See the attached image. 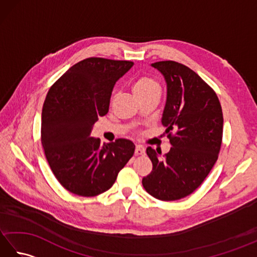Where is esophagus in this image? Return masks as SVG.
<instances>
[{"label":"esophagus","mask_w":257,"mask_h":257,"mask_svg":"<svg viewBox=\"0 0 257 257\" xmlns=\"http://www.w3.org/2000/svg\"><path fill=\"white\" fill-rule=\"evenodd\" d=\"M145 152H146L145 147L140 146V145L136 146V150H135V154H136V155H137V156H141V155H145Z\"/></svg>","instance_id":"34e87169"}]
</instances>
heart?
I'll list each match as a JSON object with an SVG mask.
<instances>
[{
	"label": "heart",
	"mask_w": 257,
	"mask_h": 257,
	"mask_svg": "<svg viewBox=\"0 0 257 257\" xmlns=\"http://www.w3.org/2000/svg\"><path fill=\"white\" fill-rule=\"evenodd\" d=\"M133 89L135 95L137 97H140L146 94H149L151 91L159 90L160 87L159 84H158L154 78L147 77V76H141V77L135 80Z\"/></svg>",
	"instance_id": "heart-1"
}]
</instances>
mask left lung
<instances>
[{
    "instance_id": "1",
    "label": "left lung",
    "mask_w": 257,
    "mask_h": 257,
    "mask_svg": "<svg viewBox=\"0 0 257 257\" xmlns=\"http://www.w3.org/2000/svg\"><path fill=\"white\" fill-rule=\"evenodd\" d=\"M151 66L167 83L161 122L172 147L163 157L161 150L147 148L152 171L143 179V185L158 200L176 201L194 192L217 160L223 135L222 108L215 91L192 69L173 61Z\"/></svg>"
}]
</instances>
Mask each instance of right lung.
Returning <instances> with one entry per match:
<instances>
[{
    "label": "right lung",
    "instance_id": "add662e5",
    "mask_svg": "<svg viewBox=\"0 0 257 257\" xmlns=\"http://www.w3.org/2000/svg\"><path fill=\"white\" fill-rule=\"evenodd\" d=\"M129 61L86 58L70 67L48 90L42 110V145L54 176L69 192L95 196L109 190L134 156L127 139L100 144L90 137L94 123L109 110L116 81Z\"/></svg>",
    "mask_w": 257,
    "mask_h": 257
}]
</instances>
